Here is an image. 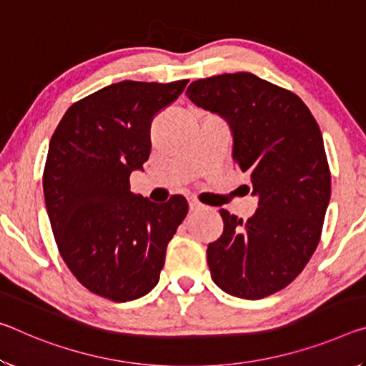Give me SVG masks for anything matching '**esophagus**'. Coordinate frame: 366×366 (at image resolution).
Returning a JSON list of instances; mask_svg holds the SVG:
<instances>
[{"instance_id":"1","label":"esophagus","mask_w":366,"mask_h":366,"mask_svg":"<svg viewBox=\"0 0 366 366\" xmlns=\"http://www.w3.org/2000/svg\"><path fill=\"white\" fill-rule=\"evenodd\" d=\"M204 205L200 204V202H197V200H190L189 202V210L190 212H199V210H204Z\"/></svg>"}]
</instances>
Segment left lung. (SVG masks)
<instances>
[{"instance_id": "left-lung-1", "label": "left lung", "mask_w": 366, "mask_h": 366, "mask_svg": "<svg viewBox=\"0 0 366 366\" xmlns=\"http://www.w3.org/2000/svg\"><path fill=\"white\" fill-rule=\"evenodd\" d=\"M185 94L228 122L233 159L259 195V208L246 222L219 210L223 234L207 249L213 282L246 300L280 292L315 254L330 199L317 122L295 92L252 73L197 79Z\"/></svg>"}]
</instances>
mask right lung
Listing matches in <instances>:
<instances>
[{
  "label": "right lung",
  "mask_w": 366,
  "mask_h": 366,
  "mask_svg": "<svg viewBox=\"0 0 366 366\" xmlns=\"http://www.w3.org/2000/svg\"><path fill=\"white\" fill-rule=\"evenodd\" d=\"M189 79L122 81L69 107L51 135L45 207L61 259L91 293L119 301L147 295L189 212L182 195L156 205L130 192V174L149 158V125Z\"/></svg>",
  "instance_id": "right-lung-1"
}]
</instances>
